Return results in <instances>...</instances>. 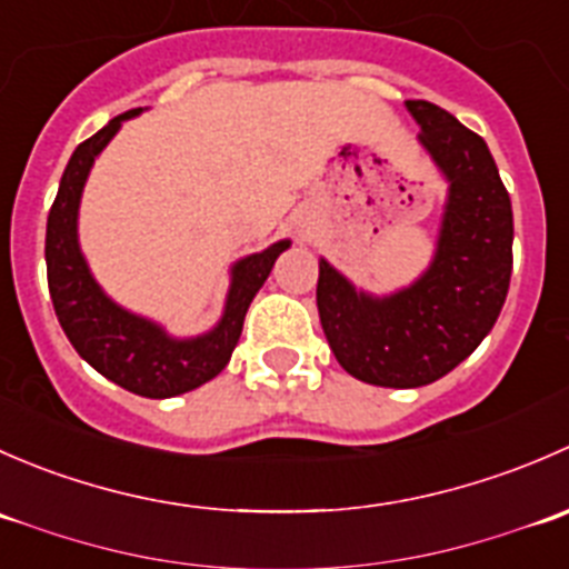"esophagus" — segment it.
<instances>
[{"label":"esophagus","instance_id":"34e87169","mask_svg":"<svg viewBox=\"0 0 569 569\" xmlns=\"http://www.w3.org/2000/svg\"><path fill=\"white\" fill-rule=\"evenodd\" d=\"M313 228H317V217H313V214H306V217H300V231L306 233V237H308V233L313 231Z\"/></svg>","mask_w":569,"mask_h":569}]
</instances>
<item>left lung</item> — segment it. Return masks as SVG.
<instances>
[{
    "label": "left lung",
    "instance_id": "obj_1",
    "mask_svg": "<svg viewBox=\"0 0 569 569\" xmlns=\"http://www.w3.org/2000/svg\"><path fill=\"white\" fill-rule=\"evenodd\" d=\"M407 109L449 183L432 261L410 286L371 295L319 258L327 343L343 371L380 388H421L457 369L496 325L512 274V203L487 142L438 104Z\"/></svg>",
    "mask_w": 569,
    "mask_h": 569
}]
</instances>
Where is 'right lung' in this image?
Returning a JSON list of instances; mask_svg holds the SVG:
<instances>
[{"instance_id": "1", "label": "right lung", "mask_w": 569, "mask_h": 569, "mask_svg": "<svg viewBox=\"0 0 569 569\" xmlns=\"http://www.w3.org/2000/svg\"><path fill=\"white\" fill-rule=\"evenodd\" d=\"M140 112L142 107L112 118L68 159L46 222V274L57 319L79 358L126 391L146 399H170L194 391L226 369L242 336L252 297L269 278L280 252L291 248V239H280L233 263L222 317L200 336H170L159 321L118 306L93 278L79 248V203L99 153L120 126Z\"/></svg>"}]
</instances>
